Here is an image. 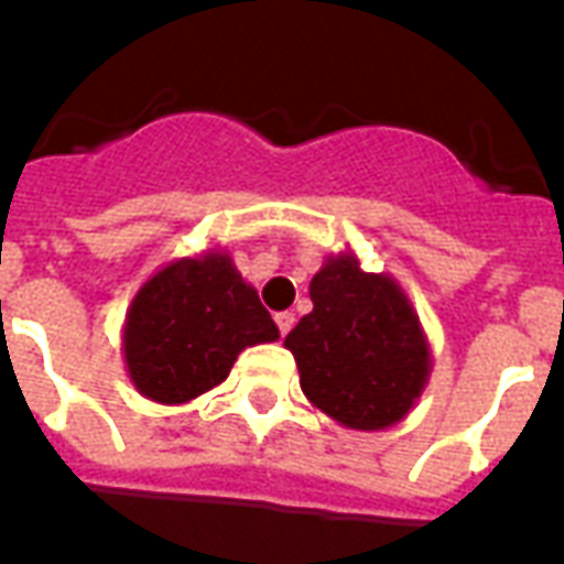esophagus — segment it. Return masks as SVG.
<instances>
[{"label":"esophagus","instance_id":"34e87169","mask_svg":"<svg viewBox=\"0 0 564 564\" xmlns=\"http://www.w3.org/2000/svg\"><path fill=\"white\" fill-rule=\"evenodd\" d=\"M274 323H278V329H281V335H286V332L293 329L295 317L290 314V311H281V314H274Z\"/></svg>","mask_w":564,"mask_h":564}]
</instances>
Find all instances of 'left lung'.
<instances>
[{
  "label": "left lung",
  "instance_id": "left-lung-1",
  "mask_svg": "<svg viewBox=\"0 0 564 564\" xmlns=\"http://www.w3.org/2000/svg\"><path fill=\"white\" fill-rule=\"evenodd\" d=\"M311 302L283 341L307 402L356 432L402 423L429 383L432 344L399 281L341 250L311 278Z\"/></svg>",
  "mask_w": 564,
  "mask_h": 564
}]
</instances>
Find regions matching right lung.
Masks as SVG:
<instances>
[{"label":"right lung","instance_id":"add662e5","mask_svg":"<svg viewBox=\"0 0 564 564\" xmlns=\"http://www.w3.org/2000/svg\"><path fill=\"white\" fill-rule=\"evenodd\" d=\"M281 338L232 257L210 247L141 283L123 319V366L156 404H186L229 378L247 347Z\"/></svg>","mask_w":564,"mask_h":564}]
</instances>
